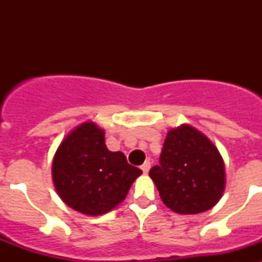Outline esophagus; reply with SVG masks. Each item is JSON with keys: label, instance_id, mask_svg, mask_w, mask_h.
I'll list each match as a JSON object with an SVG mask.
<instances>
[{"label": "esophagus", "instance_id": "34e87169", "mask_svg": "<svg viewBox=\"0 0 262 262\" xmlns=\"http://www.w3.org/2000/svg\"><path fill=\"white\" fill-rule=\"evenodd\" d=\"M149 169H151V163H149V161H145V163L142 165L143 173H144V174H147V173L149 172Z\"/></svg>", "mask_w": 262, "mask_h": 262}]
</instances>
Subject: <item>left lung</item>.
Listing matches in <instances>:
<instances>
[{"label":"left lung","instance_id":"left-lung-1","mask_svg":"<svg viewBox=\"0 0 262 262\" xmlns=\"http://www.w3.org/2000/svg\"><path fill=\"white\" fill-rule=\"evenodd\" d=\"M161 201L181 215L212 209L226 187L224 161L205 134L190 124L169 129L160 165L149 170Z\"/></svg>","mask_w":262,"mask_h":262}]
</instances>
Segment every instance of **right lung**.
Wrapping results in <instances>:
<instances>
[{
	"label": "right lung",
	"instance_id": "add662e5",
	"mask_svg": "<svg viewBox=\"0 0 262 262\" xmlns=\"http://www.w3.org/2000/svg\"><path fill=\"white\" fill-rule=\"evenodd\" d=\"M140 174L122 152L108 151L105 131L92 120L72 129L52 160V181L61 201L89 216L106 214L123 202Z\"/></svg>",
	"mask_w": 262,
	"mask_h": 262
}]
</instances>
